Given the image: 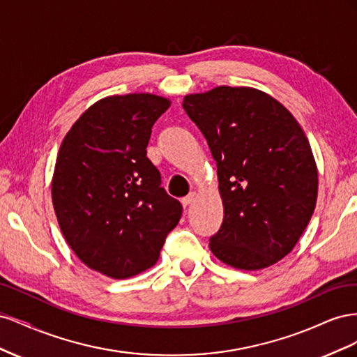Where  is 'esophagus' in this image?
<instances>
[{
  "mask_svg": "<svg viewBox=\"0 0 357 357\" xmlns=\"http://www.w3.org/2000/svg\"><path fill=\"white\" fill-rule=\"evenodd\" d=\"M195 198H197V192H190L188 197H185V198H183V199H181V204H183V205H185V207H188V205H189V204H192L193 201H195Z\"/></svg>",
  "mask_w": 357,
  "mask_h": 357,
  "instance_id": "1",
  "label": "esophagus"
}]
</instances>
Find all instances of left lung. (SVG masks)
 Wrapping results in <instances>:
<instances>
[{
    "mask_svg": "<svg viewBox=\"0 0 357 357\" xmlns=\"http://www.w3.org/2000/svg\"><path fill=\"white\" fill-rule=\"evenodd\" d=\"M183 109L218 165L223 222L213 255L238 269L278 262L299 241L317 201L308 139L284 105L253 88L188 95Z\"/></svg>",
    "mask_w": 357,
    "mask_h": 357,
    "instance_id": "left-lung-1",
    "label": "left lung"
}]
</instances>
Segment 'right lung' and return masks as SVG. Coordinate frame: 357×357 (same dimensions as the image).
Instances as JSON below:
<instances>
[{
	"label": "right lung",
	"mask_w": 357,
	"mask_h": 357,
	"mask_svg": "<svg viewBox=\"0 0 357 357\" xmlns=\"http://www.w3.org/2000/svg\"><path fill=\"white\" fill-rule=\"evenodd\" d=\"M169 100L114 95L95 102L63 138L52 180L59 228L80 261L112 278L152 268L183 207L147 158Z\"/></svg>",
	"instance_id": "obj_1"
}]
</instances>
